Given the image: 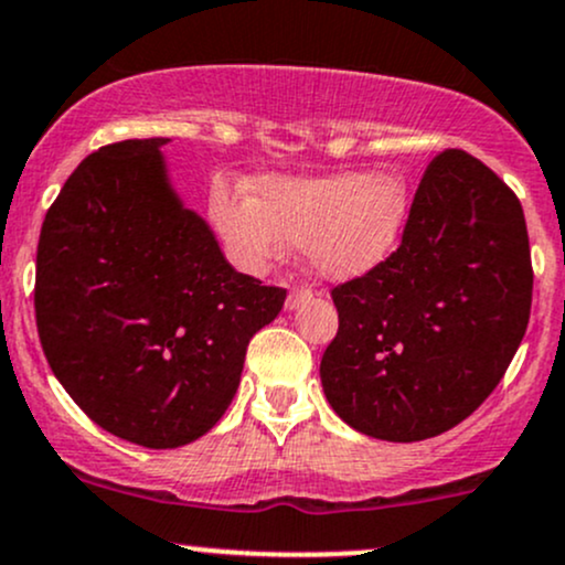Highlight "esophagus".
Returning <instances> with one entry per match:
<instances>
[{"instance_id": "esophagus-1", "label": "esophagus", "mask_w": 565, "mask_h": 565, "mask_svg": "<svg viewBox=\"0 0 565 565\" xmlns=\"http://www.w3.org/2000/svg\"><path fill=\"white\" fill-rule=\"evenodd\" d=\"M313 297L311 289H292L287 297V311H295V308H300L302 302H308Z\"/></svg>"}]
</instances>
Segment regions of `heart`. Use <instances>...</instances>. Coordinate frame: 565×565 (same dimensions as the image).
Returning a JSON list of instances; mask_svg holds the SVG:
<instances>
[{"instance_id":"b5f03b06","label":"heart","mask_w":565,"mask_h":565,"mask_svg":"<svg viewBox=\"0 0 565 565\" xmlns=\"http://www.w3.org/2000/svg\"><path fill=\"white\" fill-rule=\"evenodd\" d=\"M411 203L402 171L259 177L254 198L216 190L212 220L244 270H265L287 246H302L316 276L349 281L386 263Z\"/></svg>"}]
</instances>
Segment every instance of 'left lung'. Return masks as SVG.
<instances>
[{
  "instance_id": "8db88e82",
  "label": "left lung",
  "mask_w": 565,
  "mask_h": 565,
  "mask_svg": "<svg viewBox=\"0 0 565 565\" xmlns=\"http://www.w3.org/2000/svg\"><path fill=\"white\" fill-rule=\"evenodd\" d=\"M531 287L514 192L472 154H437L399 249L332 289L340 327L319 367L327 402L351 429L386 443L454 429L510 367Z\"/></svg>"
}]
</instances>
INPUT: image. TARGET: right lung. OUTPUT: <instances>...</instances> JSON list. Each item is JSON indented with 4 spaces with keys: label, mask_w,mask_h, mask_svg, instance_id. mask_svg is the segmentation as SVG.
I'll use <instances>...</instances> for the list:
<instances>
[{
    "label": "right lung",
    "mask_w": 565,
    "mask_h": 565,
    "mask_svg": "<svg viewBox=\"0 0 565 565\" xmlns=\"http://www.w3.org/2000/svg\"><path fill=\"white\" fill-rule=\"evenodd\" d=\"M169 139L102 147L47 209L34 311L53 375L102 429L169 450L233 402L287 292L233 270L171 182Z\"/></svg>",
    "instance_id": "obj_1"
}]
</instances>
